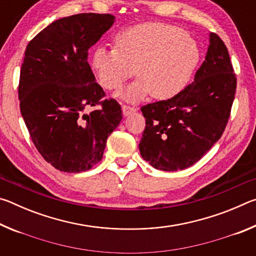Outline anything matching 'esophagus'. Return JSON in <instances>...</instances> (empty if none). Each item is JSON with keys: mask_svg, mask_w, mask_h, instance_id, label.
Listing matches in <instances>:
<instances>
[{"mask_svg": "<svg viewBox=\"0 0 256 256\" xmlns=\"http://www.w3.org/2000/svg\"><path fill=\"white\" fill-rule=\"evenodd\" d=\"M122 112H123V115H124V116H128V115L133 114V112H136V108H134V107L123 105V106H122Z\"/></svg>", "mask_w": 256, "mask_h": 256, "instance_id": "esophagus-1", "label": "esophagus"}]
</instances>
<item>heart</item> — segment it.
I'll use <instances>...</instances> for the list:
<instances>
[{
  "instance_id": "obj_1",
  "label": "heart",
  "mask_w": 256,
  "mask_h": 256,
  "mask_svg": "<svg viewBox=\"0 0 256 256\" xmlns=\"http://www.w3.org/2000/svg\"><path fill=\"white\" fill-rule=\"evenodd\" d=\"M200 60V47L185 30L148 22L118 32L114 48L97 47L90 64L106 90H118L136 70L140 76L118 96L138 102L150 94L157 99L176 97L190 84Z\"/></svg>"
}]
</instances>
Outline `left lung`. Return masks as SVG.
Instances as JSON below:
<instances>
[{
	"instance_id": "obj_1",
	"label": "left lung",
	"mask_w": 256,
	"mask_h": 256,
	"mask_svg": "<svg viewBox=\"0 0 256 256\" xmlns=\"http://www.w3.org/2000/svg\"><path fill=\"white\" fill-rule=\"evenodd\" d=\"M228 50L210 34L204 62L176 97L142 106L146 128L140 154L156 170L175 172L198 162L226 128L236 92Z\"/></svg>"
}]
</instances>
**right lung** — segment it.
Wrapping results in <instances>:
<instances>
[{"mask_svg": "<svg viewBox=\"0 0 256 256\" xmlns=\"http://www.w3.org/2000/svg\"><path fill=\"white\" fill-rule=\"evenodd\" d=\"M115 21L80 14L54 21L34 36L20 70V110L34 146L66 172L100 162L107 138L122 120L115 99H105L88 63V50ZM94 106L100 108L90 113Z\"/></svg>", "mask_w": 256, "mask_h": 256, "instance_id": "obj_1", "label": "right lung"}]
</instances>
